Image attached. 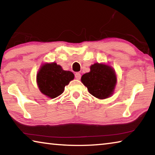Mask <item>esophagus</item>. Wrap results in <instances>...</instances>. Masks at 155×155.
Here are the masks:
<instances>
[{
  "label": "esophagus",
  "mask_w": 155,
  "mask_h": 155,
  "mask_svg": "<svg viewBox=\"0 0 155 155\" xmlns=\"http://www.w3.org/2000/svg\"><path fill=\"white\" fill-rule=\"evenodd\" d=\"M81 77V75L79 72H77L75 74V78H77V79H80Z\"/></svg>",
  "instance_id": "34e87169"
}]
</instances>
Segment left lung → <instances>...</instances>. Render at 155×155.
Here are the masks:
<instances>
[{
    "mask_svg": "<svg viewBox=\"0 0 155 155\" xmlns=\"http://www.w3.org/2000/svg\"><path fill=\"white\" fill-rule=\"evenodd\" d=\"M81 82L91 95L99 99H105L114 93L117 77L111 66L96 63L90 66V72L82 76Z\"/></svg>",
    "mask_w": 155,
    "mask_h": 155,
    "instance_id": "1",
    "label": "left lung"
}]
</instances>
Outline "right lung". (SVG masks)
<instances>
[{
	"label": "right lung",
	"mask_w": 155,
	"mask_h": 155,
	"mask_svg": "<svg viewBox=\"0 0 155 155\" xmlns=\"http://www.w3.org/2000/svg\"><path fill=\"white\" fill-rule=\"evenodd\" d=\"M72 72L65 71L56 63L44 64L37 74V83L40 91L51 98H54L64 92L65 86L74 79Z\"/></svg>",
	"instance_id": "1"
}]
</instances>
